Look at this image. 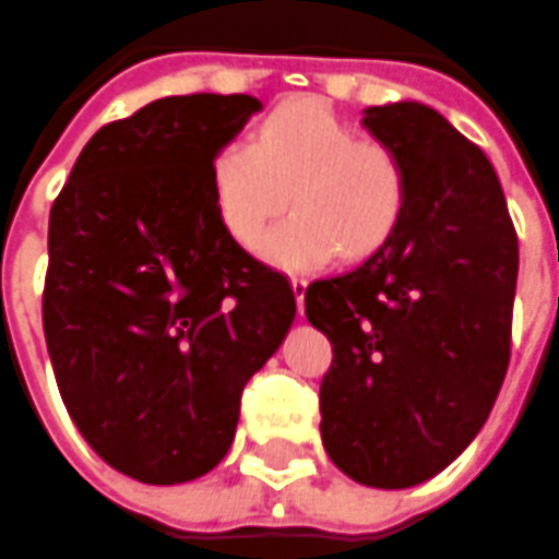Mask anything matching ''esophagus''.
<instances>
[{"mask_svg": "<svg viewBox=\"0 0 559 559\" xmlns=\"http://www.w3.org/2000/svg\"><path fill=\"white\" fill-rule=\"evenodd\" d=\"M290 290H294V299H297L299 316H302V299H306V281H302V278H290Z\"/></svg>", "mask_w": 559, "mask_h": 559, "instance_id": "esophagus-1", "label": "esophagus"}]
</instances>
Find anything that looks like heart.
<instances>
[{"instance_id": "heart-1", "label": "heart", "mask_w": 559, "mask_h": 559, "mask_svg": "<svg viewBox=\"0 0 559 559\" xmlns=\"http://www.w3.org/2000/svg\"><path fill=\"white\" fill-rule=\"evenodd\" d=\"M210 191L222 228L257 247L284 203L262 257L306 272L337 253L358 260L395 231L408 203V169L386 142L358 139L337 114L312 102L278 107L250 142H228L210 166Z\"/></svg>"}]
</instances>
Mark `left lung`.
I'll use <instances>...</instances> for the list:
<instances>
[{"label":"left lung","mask_w":559,"mask_h":559,"mask_svg":"<svg viewBox=\"0 0 559 559\" xmlns=\"http://www.w3.org/2000/svg\"><path fill=\"white\" fill-rule=\"evenodd\" d=\"M361 123L402 154L408 203L358 269L306 287L334 346L321 439L349 479L408 489L471 445L498 399L520 247L495 166L442 114L395 102Z\"/></svg>","instance_id":"8db88e82"}]
</instances>
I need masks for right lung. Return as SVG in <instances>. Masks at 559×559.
I'll return each instance as SVG.
<instances>
[{
    "instance_id": "add662e5",
    "label": "right lung",
    "mask_w": 559,
    "mask_h": 559,
    "mask_svg": "<svg viewBox=\"0 0 559 559\" xmlns=\"http://www.w3.org/2000/svg\"><path fill=\"white\" fill-rule=\"evenodd\" d=\"M253 95H173L102 126L51 203L43 328L76 430L139 483L231 449L247 380L297 316L290 281L222 228L210 166Z\"/></svg>"
}]
</instances>
